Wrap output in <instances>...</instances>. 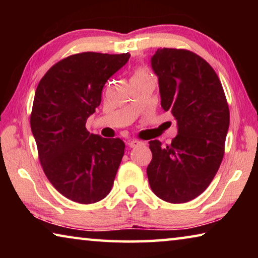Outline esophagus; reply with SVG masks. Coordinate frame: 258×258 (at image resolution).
Segmentation results:
<instances>
[{
	"mask_svg": "<svg viewBox=\"0 0 258 258\" xmlns=\"http://www.w3.org/2000/svg\"><path fill=\"white\" fill-rule=\"evenodd\" d=\"M140 145H142V142L139 141V140L133 139V140H131V141H128V147L130 148H137Z\"/></svg>",
	"mask_w": 258,
	"mask_h": 258,
	"instance_id": "1",
	"label": "esophagus"
}]
</instances>
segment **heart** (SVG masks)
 <instances>
[{
	"label": "heart",
	"instance_id": "heart-1",
	"mask_svg": "<svg viewBox=\"0 0 258 258\" xmlns=\"http://www.w3.org/2000/svg\"><path fill=\"white\" fill-rule=\"evenodd\" d=\"M151 73L147 67H139L135 69L132 78H145V77H151Z\"/></svg>",
	"mask_w": 258,
	"mask_h": 258
}]
</instances>
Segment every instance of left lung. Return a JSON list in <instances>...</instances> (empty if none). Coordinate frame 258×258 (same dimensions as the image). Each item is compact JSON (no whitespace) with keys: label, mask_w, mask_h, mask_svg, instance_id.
I'll return each mask as SVG.
<instances>
[{"label":"left lung","mask_w":258,"mask_h":258,"mask_svg":"<svg viewBox=\"0 0 258 258\" xmlns=\"http://www.w3.org/2000/svg\"><path fill=\"white\" fill-rule=\"evenodd\" d=\"M151 66L159 81L161 107L177 120L171 145L149 142L147 168L154 194L171 204L198 197L211 184L224 156L230 111L215 71L184 49H158Z\"/></svg>","instance_id":"obj_1"}]
</instances>
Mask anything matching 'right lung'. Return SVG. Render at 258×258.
Masks as SVG:
<instances>
[{"label": "right lung", "mask_w": 258, "mask_h": 258, "mask_svg": "<svg viewBox=\"0 0 258 258\" xmlns=\"http://www.w3.org/2000/svg\"><path fill=\"white\" fill-rule=\"evenodd\" d=\"M131 54L82 52L53 64L37 85L30 127L51 184L78 204L107 197L124 156L119 138L91 134L85 124L101 103L106 82Z\"/></svg>", "instance_id": "add662e5"}]
</instances>
